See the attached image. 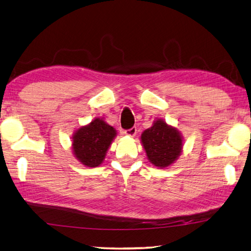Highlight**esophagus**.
Wrapping results in <instances>:
<instances>
[{"mask_svg":"<svg viewBox=\"0 0 251 251\" xmlns=\"http://www.w3.org/2000/svg\"><path fill=\"white\" fill-rule=\"evenodd\" d=\"M125 134L127 135V136H134L136 134V127L133 126V127H131V129H129V130H126L125 131Z\"/></svg>","mask_w":251,"mask_h":251,"instance_id":"34e87169","label":"esophagus"}]
</instances>
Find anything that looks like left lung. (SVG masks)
Returning <instances> with one entry per match:
<instances>
[{"instance_id": "1", "label": "left lung", "mask_w": 251, "mask_h": 251, "mask_svg": "<svg viewBox=\"0 0 251 251\" xmlns=\"http://www.w3.org/2000/svg\"><path fill=\"white\" fill-rule=\"evenodd\" d=\"M148 159L154 166L166 168L178 159L182 152L183 139L176 127L157 119L141 135Z\"/></svg>"}]
</instances>
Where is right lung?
<instances>
[{
    "label": "right lung",
    "instance_id": "obj_1",
    "mask_svg": "<svg viewBox=\"0 0 251 251\" xmlns=\"http://www.w3.org/2000/svg\"><path fill=\"white\" fill-rule=\"evenodd\" d=\"M117 136L115 127L100 118H95L91 124L78 127L72 138L73 154L79 163L87 167L100 165L108 149Z\"/></svg>",
    "mask_w": 251,
    "mask_h": 251
}]
</instances>
